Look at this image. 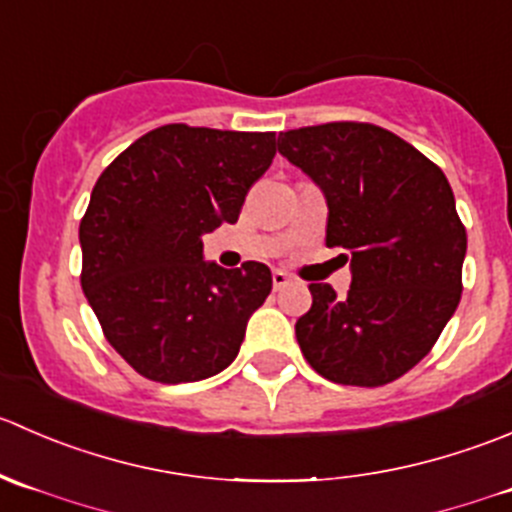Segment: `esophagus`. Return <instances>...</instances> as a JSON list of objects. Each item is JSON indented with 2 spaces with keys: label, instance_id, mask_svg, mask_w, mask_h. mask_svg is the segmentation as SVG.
I'll list each match as a JSON object with an SVG mask.
<instances>
[{
  "label": "esophagus",
  "instance_id": "obj_1",
  "mask_svg": "<svg viewBox=\"0 0 512 512\" xmlns=\"http://www.w3.org/2000/svg\"><path fill=\"white\" fill-rule=\"evenodd\" d=\"M271 281H273V288H276V291H281V288H286L288 283H291V276H288L286 271H281V268H276V271L271 273Z\"/></svg>",
  "mask_w": 512,
  "mask_h": 512
}]
</instances>
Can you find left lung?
<instances>
[{"label":"left lung","mask_w":512,"mask_h":512,"mask_svg":"<svg viewBox=\"0 0 512 512\" xmlns=\"http://www.w3.org/2000/svg\"><path fill=\"white\" fill-rule=\"evenodd\" d=\"M278 151L326 196V244L346 249L351 288L311 283L296 338L316 373L386 386L428 356L463 291L468 236L443 171L373 124L333 121L278 134Z\"/></svg>","instance_id":"left-lung-1"}]
</instances>
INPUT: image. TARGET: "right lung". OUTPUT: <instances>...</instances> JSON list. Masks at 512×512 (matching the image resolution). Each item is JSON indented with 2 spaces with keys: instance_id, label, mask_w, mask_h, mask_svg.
<instances>
[{
  "instance_id": "obj_1",
  "label": "right lung",
  "mask_w": 512,
  "mask_h": 512,
  "mask_svg": "<svg viewBox=\"0 0 512 512\" xmlns=\"http://www.w3.org/2000/svg\"><path fill=\"white\" fill-rule=\"evenodd\" d=\"M276 156L273 131L166 124L104 169L79 226L82 288L121 358L156 383L216 376L271 293L266 263L204 261Z\"/></svg>"
}]
</instances>
